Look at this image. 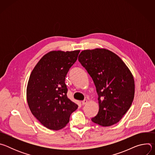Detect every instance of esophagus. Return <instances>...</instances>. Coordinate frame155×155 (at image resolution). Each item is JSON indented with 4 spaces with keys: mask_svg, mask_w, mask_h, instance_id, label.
Returning <instances> with one entry per match:
<instances>
[{
    "mask_svg": "<svg viewBox=\"0 0 155 155\" xmlns=\"http://www.w3.org/2000/svg\"><path fill=\"white\" fill-rule=\"evenodd\" d=\"M87 100H86V99H84V101H83L82 102H81V103H82V105H85L86 104H87Z\"/></svg>",
    "mask_w": 155,
    "mask_h": 155,
    "instance_id": "esophagus-1",
    "label": "esophagus"
}]
</instances>
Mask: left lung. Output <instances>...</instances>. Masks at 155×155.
Returning <instances> with one entry per match:
<instances>
[{"instance_id":"1","label":"left lung","mask_w":155,"mask_h":155,"mask_svg":"<svg viewBox=\"0 0 155 155\" xmlns=\"http://www.w3.org/2000/svg\"><path fill=\"white\" fill-rule=\"evenodd\" d=\"M78 61L93 78L99 96V112L92 121L104 127L117 123L134 97V79L129 69L118 55L105 48L83 50Z\"/></svg>"}]
</instances>
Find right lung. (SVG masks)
Returning <instances> with one entry per match:
<instances>
[{
  "mask_svg": "<svg viewBox=\"0 0 155 155\" xmlns=\"http://www.w3.org/2000/svg\"><path fill=\"white\" fill-rule=\"evenodd\" d=\"M79 53L80 50L50 51L40 59L30 75L26 90L29 107L32 115L49 129L64 127L78 108L67 96L65 78Z\"/></svg>",
  "mask_w": 155,
  "mask_h": 155,
  "instance_id": "1",
  "label": "right lung"
}]
</instances>
